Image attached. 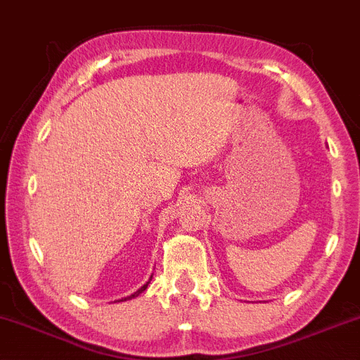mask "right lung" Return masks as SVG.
<instances>
[{
    "label": "right lung",
    "mask_w": 360,
    "mask_h": 360,
    "mask_svg": "<svg viewBox=\"0 0 360 360\" xmlns=\"http://www.w3.org/2000/svg\"><path fill=\"white\" fill-rule=\"evenodd\" d=\"M152 278H153V274L152 276H150V279L144 283V285H142L141 288H138L136 291H135V293H133V295H130V296H127V297H121V299H118V300H115V302H124V300H130V299H135V297H138L141 293H142V291H146V288L148 287V283H150V281H152Z\"/></svg>",
    "instance_id": "1"
}]
</instances>
